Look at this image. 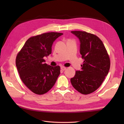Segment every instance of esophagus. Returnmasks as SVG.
I'll return each mask as SVG.
<instances>
[{
	"label": "esophagus",
	"mask_w": 124,
	"mask_h": 124,
	"mask_svg": "<svg viewBox=\"0 0 124 124\" xmlns=\"http://www.w3.org/2000/svg\"><path fill=\"white\" fill-rule=\"evenodd\" d=\"M61 69L62 70H65L67 69V68L66 67H61Z\"/></svg>",
	"instance_id": "34e87169"
}]
</instances>
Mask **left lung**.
<instances>
[{
	"label": "left lung",
	"mask_w": 124,
	"mask_h": 124,
	"mask_svg": "<svg viewBox=\"0 0 124 124\" xmlns=\"http://www.w3.org/2000/svg\"><path fill=\"white\" fill-rule=\"evenodd\" d=\"M71 32L79 39L80 53L84 61L81 71H76L74 77L71 78V83L81 94H91L99 88L109 72V54L102 40L96 35L81 31Z\"/></svg>",
	"instance_id": "left-lung-1"
}]
</instances>
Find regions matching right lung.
<instances>
[{"label": "right lung", "mask_w": 124, "mask_h": 124, "mask_svg": "<svg viewBox=\"0 0 124 124\" xmlns=\"http://www.w3.org/2000/svg\"><path fill=\"white\" fill-rule=\"evenodd\" d=\"M62 33L47 32L32 36L26 41L16 57V66L22 82L33 93L43 95L56 82L60 67L44 63V57L52 53L54 41Z\"/></svg>", "instance_id": "add662e5"}]
</instances>
